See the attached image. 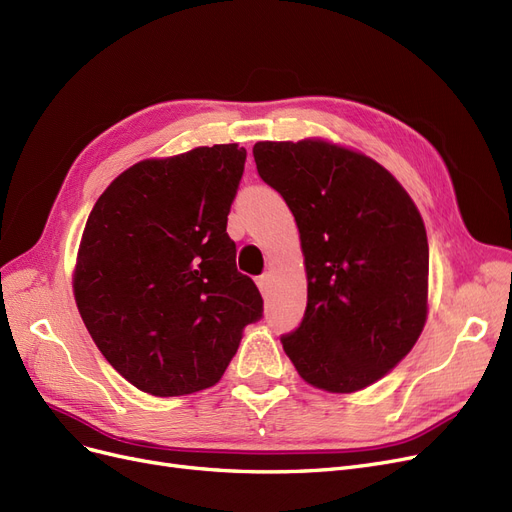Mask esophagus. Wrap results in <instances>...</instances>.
Instances as JSON below:
<instances>
[{
  "instance_id": "esophagus-1",
  "label": "esophagus",
  "mask_w": 512,
  "mask_h": 512,
  "mask_svg": "<svg viewBox=\"0 0 512 512\" xmlns=\"http://www.w3.org/2000/svg\"><path fill=\"white\" fill-rule=\"evenodd\" d=\"M270 274H261L259 278H257V287H259V291L263 293V295H268V291H270Z\"/></svg>"
}]
</instances>
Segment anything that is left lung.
Masks as SVG:
<instances>
[{
  "label": "left lung",
  "instance_id": "1",
  "mask_svg": "<svg viewBox=\"0 0 512 512\" xmlns=\"http://www.w3.org/2000/svg\"><path fill=\"white\" fill-rule=\"evenodd\" d=\"M259 177L295 217L308 276L301 325L280 337L297 373L327 392L363 390L411 352L428 314V238L418 206L365 154L259 141Z\"/></svg>",
  "mask_w": 512,
  "mask_h": 512
}]
</instances>
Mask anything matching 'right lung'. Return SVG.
Masks as SVG:
<instances>
[{
	"label": "right lung",
	"instance_id": "obj_1",
	"mask_svg": "<svg viewBox=\"0 0 512 512\" xmlns=\"http://www.w3.org/2000/svg\"><path fill=\"white\" fill-rule=\"evenodd\" d=\"M244 160L230 143L137 162L88 215L75 304L107 363L147 394L215 386L242 329L261 318L225 232Z\"/></svg>",
	"mask_w": 512,
	"mask_h": 512
}]
</instances>
